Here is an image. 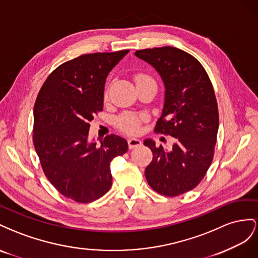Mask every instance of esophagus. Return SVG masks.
I'll list each match as a JSON object with an SVG mask.
<instances>
[{
    "label": "esophagus",
    "instance_id": "1",
    "mask_svg": "<svg viewBox=\"0 0 258 258\" xmlns=\"http://www.w3.org/2000/svg\"><path fill=\"white\" fill-rule=\"evenodd\" d=\"M127 144H128V148L130 149H133V148H136V147H139L142 145V142L139 141V139L137 138H130L127 141Z\"/></svg>",
    "mask_w": 258,
    "mask_h": 258
}]
</instances>
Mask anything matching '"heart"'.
I'll use <instances>...</instances> for the list:
<instances>
[{"instance_id": "obj_1", "label": "heart", "mask_w": 258, "mask_h": 258, "mask_svg": "<svg viewBox=\"0 0 258 258\" xmlns=\"http://www.w3.org/2000/svg\"><path fill=\"white\" fill-rule=\"evenodd\" d=\"M134 80H135L136 85L141 84V83H145V82H150V81L154 82L153 79L150 76L146 75V73H143V72L136 73V75L134 76ZM106 97H107V93H106ZM144 119L145 117L143 115H139V114L130 113V112L123 113L122 115L117 117L116 126L125 134L136 135L139 133V131H141V125H142Z\"/></svg>"}]
</instances>
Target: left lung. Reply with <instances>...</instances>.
I'll return each mask as SVG.
<instances>
[{
  "label": "left lung",
  "instance_id": "8db88e82",
  "mask_svg": "<svg viewBox=\"0 0 258 258\" xmlns=\"http://www.w3.org/2000/svg\"><path fill=\"white\" fill-rule=\"evenodd\" d=\"M135 55L156 68L165 85L154 132L175 138L171 151L151 139L144 142L153 154L146 178L158 194L177 197L200 183L214 157L219 124L214 88L203 66L179 48H146Z\"/></svg>",
  "mask_w": 258,
  "mask_h": 258
}]
</instances>
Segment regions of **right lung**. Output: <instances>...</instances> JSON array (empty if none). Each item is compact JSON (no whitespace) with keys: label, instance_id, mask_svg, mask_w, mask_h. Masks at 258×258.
<instances>
[{"label":"right lung","instance_id":"right-lung-1","mask_svg":"<svg viewBox=\"0 0 258 258\" xmlns=\"http://www.w3.org/2000/svg\"><path fill=\"white\" fill-rule=\"evenodd\" d=\"M128 53L81 55L45 80L33 109V145L42 170L58 192L79 203L101 198L112 185L110 163L127 151V142L107 135L88 142L90 122L102 111L108 73Z\"/></svg>","mask_w":258,"mask_h":258}]
</instances>
